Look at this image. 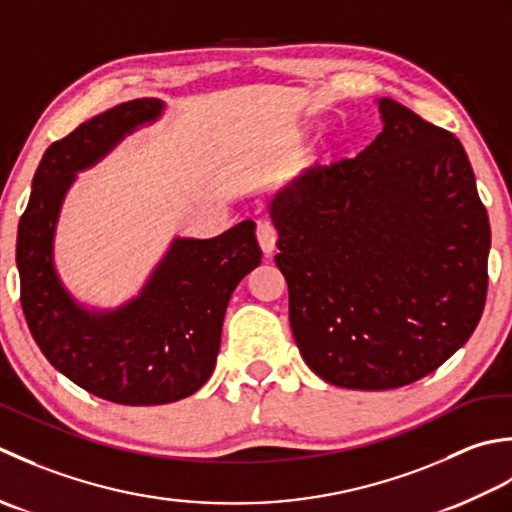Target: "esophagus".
<instances>
[{
	"mask_svg": "<svg viewBox=\"0 0 512 512\" xmlns=\"http://www.w3.org/2000/svg\"><path fill=\"white\" fill-rule=\"evenodd\" d=\"M256 238H258V245L260 249H263L265 256H271L276 252V241H278V234L276 229L271 223L267 221H258V227H256Z\"/></svg>",
	"mask_w": 512,
	"mask_h": 512,
	"instance_id": "esophagus-1",
	"label": "esophagus"
}]
</instances>
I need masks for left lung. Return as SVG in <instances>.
Wrapping results in <instances>:
<instances>
[{
  "label": "left lung",
  "mask_w": 512,
  "mask_h": 512,
  "mask_svg": "<svg viewBox=\"0 0 512 512\" xmlns=\"http://www.w3.org/2000/svg\"><path fill=\"white\" fill-rule=\"evenodd\" d=\"M378 110L382 132L356 159L267 203L300 356L358 391L433 373L471 338L488 287V214L462 143L393 99Z\"/></svg>",
  "instance_id": "8db88e82"
}]
</instances>
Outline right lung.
<instances>
[{
	"label": "right lung",
	"mask_w": 512,
	"mask_h": 512,
	"mask_svg": "<svg viewBox=\"0 0 512 512\" xmlns=\"http://www.w3.org/2000/svg\"><path fill=\"white\" fill-rule=\"evenodd\" d=\"M163 112L161 99H132L52 143L17 229L22 307L37 347L77 387L114 404H168L201 389L216 367L227 302L263 258L254 221H243L214 238L176 236L139 294L119 307L90 309L70 294L55 265L68 190Z\"/></svg>",
	"instance_id": "right-lung-1"
}]
</instances>
